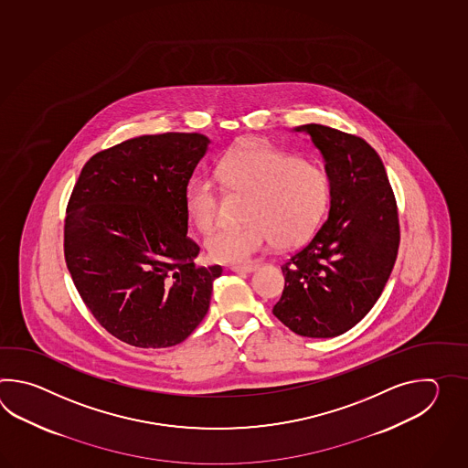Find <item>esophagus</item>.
<instances>
[{"mask_svg": "<svg viewBox=\"0 0 468 468\" xmlns=\"http://www.w3.org/2000/svg\"><path fill=\"white\" fill-rule=\"evenodd\" d=\"M258 268V264H230V271L234 272H250L254 269Z\"/></svg>", "mask_w": 468, "mask_h": 468, "instance_id": "34e87169", "label": "esophagus"}]
</instances>
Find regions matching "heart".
I'll return each mask as SVG.
<instances>
[{
    "instance_id": "b5f03b06",
    "label": "heart",
    "mask_w": 468,
    "mask_h": 468,
    "mask_svg": "<svg viewBox=\"0 0 468 468\" xmlns=\"http://www.w3.org/2000/svg\"><path fill=\"white\" fill-rule=\"evenodd\" d=\"M216 179L192 177L184 209L196 229L207 234L219 219L222 190L248 199L240 228L218 230L206 240L207 254L219 262H244L271 242L279 250L299 248L328 209V174L268 144H246L226 154L216 165Z\"/></svg>"
}]
</instances>
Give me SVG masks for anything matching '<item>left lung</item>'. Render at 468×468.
Listing matches in <instances>:
<instances>
[{
	"instance_id": "left-lung-1",
	"label": "left lung",
	"mask_w": 468,
	"mask_h": 468,
	"mask_svg": "<svg viewBox=\"0 0 468 468\" xmlns=\"http://www.w3.org/2000/svg\"><path fill=\"white\" fill-rule=\"evenodd\" d=\"M321 150L331 207L306 246L281 266L284 289L272 314L306 338H335L375 306L397 261V199L367 140L319 123L299 127Z\"/></svg>"
}]
</instances>
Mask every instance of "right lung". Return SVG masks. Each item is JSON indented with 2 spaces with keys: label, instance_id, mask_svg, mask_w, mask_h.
<instances>
[{
  "label": "right lung",
  "instance_id": "right-lung-1",
  "mask_svg": "<svg viewBox=\"0 0 468 468\" xmlns=\"http://www.w3.org/2000/svg\"><path fill=\"white\" fill-rule=\"evenodd\" d=\"M207 144L186 132L125 140L97 152L71 190L67 268L100 326L130 346H176L207 314L222 268L194 262L184 209Z\"/></svg>",
  "mask_w": 468,
  "mask_h": 468
}]
</instances>
